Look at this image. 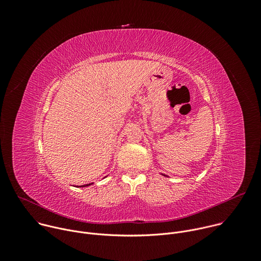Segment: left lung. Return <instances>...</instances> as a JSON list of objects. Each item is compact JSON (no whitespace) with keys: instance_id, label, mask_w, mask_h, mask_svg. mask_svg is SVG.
<instances>
[{"instance_id":"8db88e82","label":"left lung","mask_w":261,"mask_h":261,"mask_svg":"<svg viewBox=\"0 0 261 261\" xmlns=\"http://www.w3.org/2000/svg\"><path fill=\"white\" fill-rule=\"evenodd\" d=\"M163 175H165V174H163Z\"/></svg>"}]
</instances>
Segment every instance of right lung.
Here are the masks:
<instances>
[{
	"label": "right lung",
	"mask_w": 261,
	"mask_h": 261,
	"mask_svg": "<svg viewBox=\"0 0 261 261\" xmlns=\"http://www.w3.org/2000/svg\"><path fill=\"white\" fill-rule=\"evenodd\" d=\"M92 184H94V182H91V184H88V185H83V186H81V187H87V186H90Z\"/></svg>",
	"instance_id": "add662e5"
}]
</instances>
